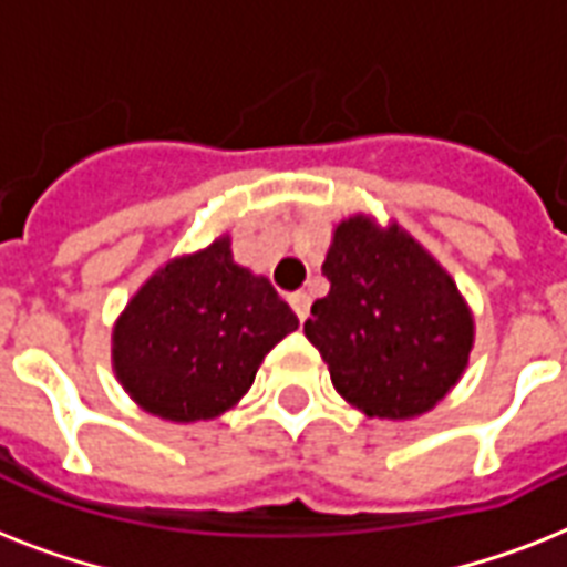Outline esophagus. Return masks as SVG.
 <instances>
[{
    "label": "esophagus",
    "instance_id": "1",
    "mask_svg": "<svg viewBox=\"0 0 567 567\" xmlns=\"http://www.w3.org/2000/svg\"><path fill=\"white\" fill-rule=\"evenodd\" d=\"M288 302H291V309H293V315H297V318H300V320L309 318V306H311L309 293H302V291L291 293V297H288Z\"/></svg>",
    "mask_w": 567,
    "mask_h": 567
}]
</instances>
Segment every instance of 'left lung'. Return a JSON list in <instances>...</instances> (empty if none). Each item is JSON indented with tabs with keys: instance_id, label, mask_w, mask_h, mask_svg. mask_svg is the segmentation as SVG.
<instances>
[{
	"instance_id": "1",
	"label": "left lung",
	"mask_w": 567,
	"mask_h": 567,
	"mask_svg": "<svg viewBox=\"0 0 567 567\" xmlns=\"http://www.w3.org/2000/svg\"><path fill=\"white\" fill-rule=\"evenodd\" d=\"M323 276L329 293L302 329L338 394L388 421L435 409L474 347V318L447 270L396 223L353 214L332 231Z\"/></svg>"
}]
</instances>
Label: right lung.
Here are the masks:
<instances>
[{"label":"right lung","mask_w":567,"mask_h":567,"mask_svg":"<svg viewBox=\"0 0 567 567\" xmlns=\"http://www.w3.org/2000/svg\"><path fill=\"white\" fill-rule=\"evenodd\" d=\"M300 327L265 276L235 265L231 240L158 267L114 323L120 385L164 421H212L247 394L258 364Z\"/></svg>","instance_id":"1"}]
</instances>
